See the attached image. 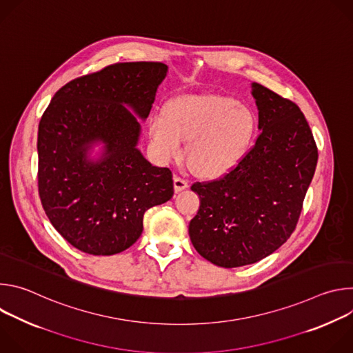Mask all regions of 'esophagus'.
Returning a JSON list of instances; mask_svg holds the SVG:
<instances>
[{
  "label": "esophagus",
  "mask_w": 353,
  "mask_h": 353,
  "mask_svg": "<svg viewBox=\"0 0 353 353\" xmlns=\"http://www.w3.org/2000/svg\"><path fill=\"white\" fill-rule=\"evenodd\" d=\"M173 187H174V192H180V191H183V190H185L188 187V181L176 176L173 179Z\"/></svg>",
  "instance_id": "1"
}]
</instances>
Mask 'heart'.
<instances>
[{
	"label": "heart",
	"instance_id": "b5f03b06",
	"mask_svg": "<svg viewBox=\"0 0 353 353\" xmlns=\"http://www.w3.org/2000/svg\"><path fill=\"white\" fill-rule=\"evenodd\" d=\"M257 128L256 113L230 96L188 94L169 102L165 114L149 119V137L162 161H187L201 176L218 177L245 157Z\"/></svg>",
	"mask_w": 353,
	"mask_h": 353
}]
</instances>
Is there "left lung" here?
I'll return each mask as SVG.
<instances>
[{
    "instance_id": "left-lung-1",
    "label": "left lung",
    "mask_w": 353,
    "mask_h": 353,
    "mask_svg": "<svg viewBox=\"0 0 353 353\" xmlns=\"http://www.w3.org/2000/svg\"><path fill=\"white\" fill-rule=\"evenodd\" d=\"M259 109L254 146L226 176L195 183L199 210L188 234L212 264H254L292 234L313 180L319 152L305 114L288 99L253 82Z\"/></svg>"
}]
</instances>
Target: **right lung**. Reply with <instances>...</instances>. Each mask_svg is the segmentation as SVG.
Instances as JSON below:
<instances>
[{
  "label": "right lung",
  "instance_id": "add662e5",
  "mask_svg": "<svg viewBox=\"0 0 353 353\" xmlns=\"http://www.w3.org/2000/svg\"><path fill=\"white\" fill-rule=\"evenodd\" d=\"M166 75L162 63L113 64L64 85L41 116V205L83 253L127 250L142 233L143 214L173 196L172 172L150 165L138 149L137 119L146 120Z\"/></svg>",
  "mask_w": 353,
  "mask_h": 353
}]
</instances>
